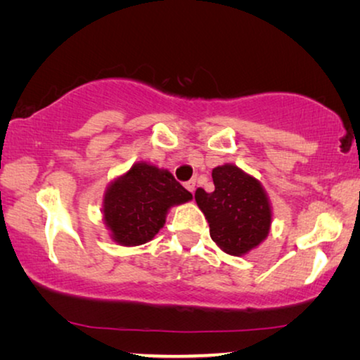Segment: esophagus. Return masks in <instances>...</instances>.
<instances>
[{"mask_svg": "<svg viewBox=\"0 0 360 360\" xmlns=\"http://www.w3.org/2000/svg\"><path fill=\"white\" fill-rule=\"evenodd\" d=\"M195 186H196V181L195 180H190V181H186V184H185V188L188 190V191H191V193H193V191H195Z\"/></svg>", "mask_w": 360, "mask_h": 360, "instance_id": "esophagus-1", "label": "esophagus"}]
</instances>
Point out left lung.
I'll return each instance as SVG.
<instances>
[{"label": "left lung", "instance_id": "left-lung-1", "mask_svg": "<svg viewBox=\"0 0 360 360\" xmlns=\"http://www.w3.org/2000/svg\"><path fill=\"white\" fill-rule=\"evenodd\" d=\"M214 191H195L198 208L210 224V236L229 255H245L264 243L272 224L267 191L255 176L234 164L213 169Z\"/></svg>", "mask_w": 360, "mask_h": 360}]
</instances>
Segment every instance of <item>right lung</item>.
Here are the masks:
<instances>
[{
	"instance_id": "right-lung-1",
	"label": "right lung",
	"mask_w": 360,
	"mask_h": 360,
	"mask_svg": "<svg viewBox=\"0 0 360 360\" xmlns=\"http://www.w3.org/2000/svg\"><path fill=\"white\" fill-rule=\"evenodd\" d=\"M193 198L169 170L136 162L116 176L103 196V221L111 239L120 245H141L164 228L172 206Z\"/></svg>"
}]
</instances>
